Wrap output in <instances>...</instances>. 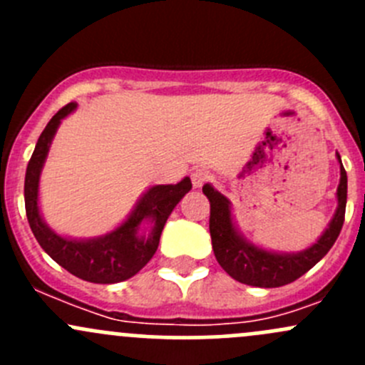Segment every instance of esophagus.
Listing matches in <instances>:
<instances>
[{"label":"esophagus","mask_w":365,"mask_h":365,"mask_svg":"<svg viewBox=\"0 0 365 365\" xmlns=\"http://www.w3.org/2000/svg\"><path fill=\"white\" fill-rule=\"evenodd\" d=\"M190 180H192V185L196 189H200V187H203L210 180V173L206 169H194L192 175H190Z\"/></svg>","instance_id":"1"}]
</instances>
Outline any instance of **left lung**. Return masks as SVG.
Listing matches in <instances>:
<instances>
[{
  "label": "left lung",
  "mask_w": 365,
  "mask_h": 365,
  "mask_svg": "<svg viewBox=\"0 0 365 365\" xmlns=\"http://www.w3.org/2000/svg\"><path fill=\"white\" fill-rule=\"evenodd\" d=\"M341 162V157L337 155ZM203 194L210 201V237L212 247L220 267L230 277L247 286L257 288H279L289 284L311 270L327 252L332 249L344 224L348 176L341 164V183L337 187L339 206L332 222L318 242L307 251L298 254H275L254 247L242 240L231 222L230 201L210 185L203 187Z\"/></svg>",
  "instance_id": "8db88e82"
}]
</instances>
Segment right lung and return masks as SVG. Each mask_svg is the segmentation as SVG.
I'll return each instance as SVG.
<instances>
[{
  "label": "right lung",
  "instance_id": "add662e5",
  "mask_svg": "<svg viewBox=\"0 0 365 365\" xmlns=\"http://www.w3.org/2000/svg\"><path fill=\"white\" fill-rule=\"evenodd\" d=\"M76 102L63 106L47 123L43 132L36 141L35 152L26 168L24 178V205L26 217L29 227L35 235L36 242L60 267L70 272L83 281L95 282V284H113L130 279L138 274L146 263L153 257L159 247L160 233L168 217L178 201L192 189L190 178H183L176 185H155L143 196L134 212L118 230L106 237L95 238L88 242L68 240L58 237L43 224L38 213V178L46 160L49 145L56 132L58 125L67 114L76 109ZM150 220L154 230L148 239H141L137 230L141 222Z\"/></svg>",
  "mask_w": 365,
  "mask_h": 365
}]
</instances>
